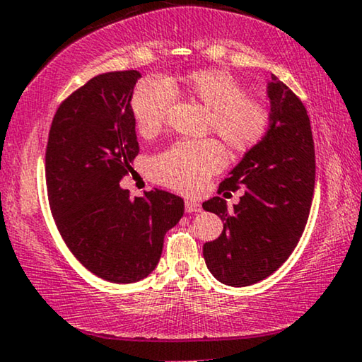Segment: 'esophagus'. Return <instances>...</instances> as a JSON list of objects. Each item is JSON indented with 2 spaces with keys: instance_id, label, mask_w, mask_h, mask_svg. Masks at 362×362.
Wrapping results in <instances>:
<instances>
[{
  "instance_id": "1",
  "label": "esophagus",
  "mask_w": 362,
  "mask_h": 362,
  "mask_svg": "<svg viewBox=\"0 0 362 362\" xmlns=\"http://www.w3.org/2000/svg\"><path fill=\"white\" fill-rule=\"evenodd\" d=\"M185 211L187 213H198V211H202V205L198 202L185 200Z\"/></svg>"
}]
</instances>
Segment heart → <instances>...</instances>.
Returning <instances> with one entry per match:
<instances>
[{
    "label": "heart",
    "mask_w": 362,
    "mask_h": 362,
    "mask_svg": "<svg viewBox=\"0 0 362 362\" xmlns=\"http://www.w3.org/2000/svg\"><path fill=\"white\" fill-rule=\"evenodd\" d=\"M175 88L208 108L206 131L216 132L234 156H243L261 144L271 126V111L264 101L249 96L234 75L218 69H202L183 75ZM167 80L151 77L136 86L131 113L142 136L162 128L177 100ZM226 164L220 141L202 139L177 142L152 160V177L162 185L193 195Z\"/></svg>",
    "instance_id": "obj_1"
}]
</instances>
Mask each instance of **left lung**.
<instances>
[{
    "label": "left lung",
    "instance_id": "8db88e82",
    "mask_svg": "<svg viewBox=\"0 0 362 362\" xmlns=\"http://www.w3.org/2000/svg\"><path fill=\"white\" fill-rule=\"evenodd\" d=\"M271 126L261 144L221 182L244 188L233 211L213 197L203 210L223 221V233L203 244L206 267L221 284L246 287L271 276L297 246L307 225L315 188V144L307 110L276 75L267 85Z\"/></svg>",
    "mask_w": 362,
    "mask_h": 362
}]
</instances>
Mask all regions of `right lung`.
I'll return each instance as SVG.
<instances>
[{
    "label": "right lung",
    "mask_w": 362,
    "mask_h": 362,
    "mask_svg": "<svg viewBox=\"0 0 362 362\" xmlns=\"http://www.w3.org/2000/svg\"><path fill=\"white\" fill-rule=\"evenodd\" d=\"M137 70L96 75L62 101L45 149L49 205L60 236L105 281L132 284L154 271L183 200L164 190L131 198L119 182L139 154L131 98Z\"/></svg>",
    "instance_id": "obj_1"
}]
</instances>
